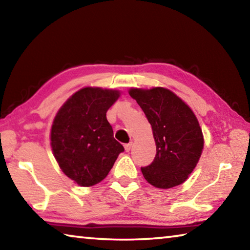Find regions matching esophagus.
Returning a JSON list of instances; mask_svg holds the SVG:
<instances>
[{
	"label": "esophagus",
	"instance_id": "34e87169",
	"mask_svg": "<svg viewBox=\"0 0 250 250\" xmlns=\"http://www.w3.org/2000/svg\"><path fill=\"white\" fill-rule=\"evenodd\" d=\"M131 147H132V142H131V143H128V145H125V152H129V151L131 150Z\"/></svg>",
	"mask_w": 250,
	"mask_h": 250
}]
</instances>
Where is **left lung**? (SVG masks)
<instances>
[{
    "mask_svg": "<svg viewBox=\"0 0 250 250\" xmlns=\"http://www.w3.org/2000/svg\"><path fill=\"white\" fill-rule=\"evenodd\" d=\"M153 131L156 154L150 166L141 167L145 179L159 188H171L188 179L201 158L204 139L191 108L171 90L131 88Z\"/></svg>",
    "mask_w": 250,
    "mask_h": 250,
    "instance_id": "left-lung-1",
    "label": "left lung"
}]
</instances>
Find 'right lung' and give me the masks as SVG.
Masks as SVG:
<instances>
[{
    "label": "right lung",
    "mask_w": 250,
    "mask_h": 250,
    "mask_svg": "<svg viewBox=\"0 0 250 250\" xmlns=\"http://www.w3.org/2000/svg\"><path fill=\"white\" fill-rule=\"evenodd\" d=\"M119 96L118 90L83 88L55 117L50 131L54 156L62 171L80 186L103 181L125 151L105 116Z\"/></svg>",
    "instance_id": "add662e5"
}]
</instances>
